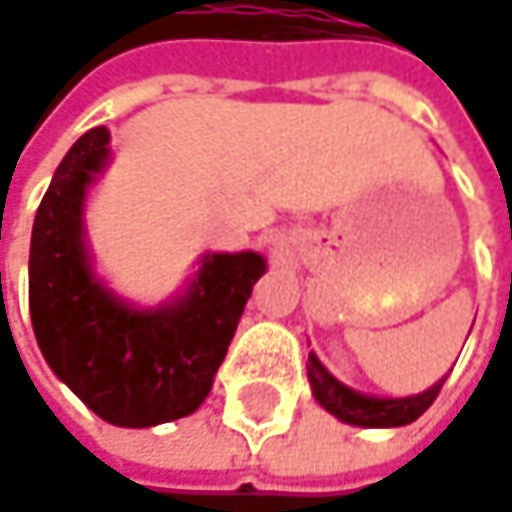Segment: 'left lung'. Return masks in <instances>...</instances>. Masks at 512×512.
Wrapping results in <instances>:
<instances>
[{
    "label": "left lung",
    "instance_id": "1",
    "mask_svg": "<svg viewBox=\"0 0 512 512\" xmlns=\"http://www.w3.org/2000/svg\"><path fill=\"white\" fill-rule=\"evenodd\" d=\"M307 378H310V387L316 401L334 413L337 419L349 422V425H363V428H398V425H410L416 422L431 404L434 398L440 395V384H434L431 390L419 395H410V398H372V395H360L343 387L322 363L316 354H310L307 360Z\"/></svg>",
    "mask_w": 512,
    "mask_h": 512
}]
</instances>
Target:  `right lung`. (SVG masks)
I'll return each instance as SVG.
<instances>
[{
    "label": "right lung",
    "instance_id": "right-lung-1",
    "mask_svg": "<svg viewBox=\"0 0 512 512\" xmlns=\"http://www.w3.org/2000/svg\"><path fill=\"white\" fill-rule=\"evenodd\" d=\"M108 158V128L75 140L37 208L28 255V310L52 372L96 416L149 428L190 416L210 393L252 287L255 252L208 255L187 296L163 310H131L90 272L81 202Z\"/></svg>",
    "mask_w": 512,
    "mask_h": 512
}]
</instances>
